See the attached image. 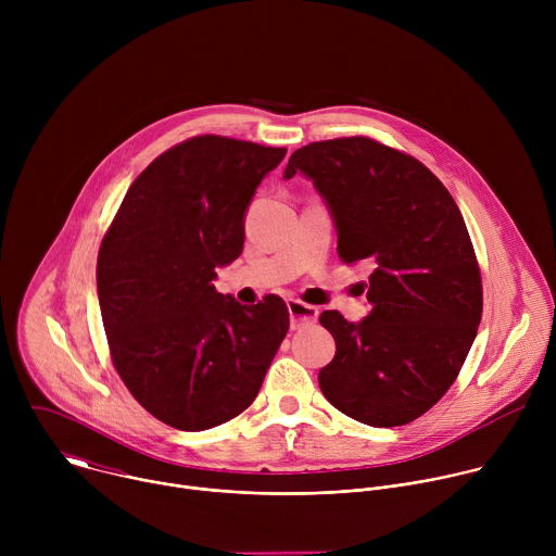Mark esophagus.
Instances as JSON below:
<instances>
[{
    "instance_id": "obj_1",
    "label": "esophagus",
    "mask_w": 556,
    "mask_h": 556,
    "mask_svg": "<svg viewBox=\"0 0 556 556\" xmlns=\"http://www.w3.org/2000/svg\"><path fill=\"white\" fill-rule=\"evenodd\" d=\"M288 312H290V326L292 330H299L303 326H312L316 319H319V309L314 305H307L299 299H288Z\"/></svg>"
}]
</instances>
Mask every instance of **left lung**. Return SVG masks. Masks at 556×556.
Returning <instances> with one entry per match:
<instances>
[{
  "instance_id": "left-lung-1",
  "label": "left lung",
  "mask_w": 556,
  "mask_h": 556,
  "mask_svg": "<svg viewBox=\"0 0 556 556\" xmlns=\"http://www.w3.org/2000/svg\"><path fill=\"white\" fill-rule=\"evenodd\" d=\"M296 172L332 211L341 262L371 268L361 324L339 309L319 316L337 341L319 387L363 425H409L455 382L482 321V275L464 217L420 161L367 136L296 149L283 178Z\"/></svg>"
}]
</instances>
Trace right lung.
<instances>
[{"label":"right lung","instance_id":"obj_1","mask_svg":"<svg viewBox=\"0 0 556 556\" xmlns=\"http://www.w3.org/2000/svg\"><path fill=\"white\" fill-rule=\"evenodd\" d=\"M226 136H193L131 182L97 260L112 363L153 418L204 431L240 416L290 328L288 305L224 299L217 266L240 257L244 211L286 155Z\"/></svg>","mask_w":556,"mask_h":556}]
</instances>
